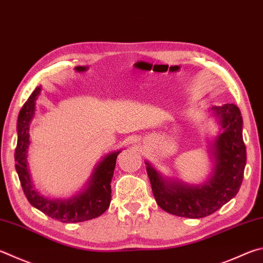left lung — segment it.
Wrapping results in <instances>:
<instances>
[{"label": "left lung", "mask_w": 263, "mask_h": 263, "mask_svg": "<svg viewBox=\"0 0 263 263\" xmlns=\"http://www.w3.org/2000/svg\"><path fill=\"white\" fill-rule=\"evenodd\" d=\"M224 132L215 141L216 165L212 178L200 186L168 184L147 163L153 195L166 213L180 217L201 218L212 215L239 191L246 165V147L242 140V117L233 103L215 107Z\"/></svg>", "instance_id": "left-lung-1"}]
</instances>
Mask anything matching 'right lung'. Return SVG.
Instances as JSON below:
<instances>
[{
  "mask_svg": "<svg viewBox=\"0 0 263 263\" xmlns=\"http://www.w3.org/2000/svg\"><path fill=\"white\" fill-rule=\"evenodd\" d=\"M39 93L40 87H36L27 101L24 103L17 121L18 139L15 151V162L24 194L32 206L48 215L49 217L59 219L63 223L84 222L98 217L107 211L111 201L110 183L119 152L112 153L100 162L87 187L76 197L68 200H49L40 197L32 187L26 165V153L30 144L28 126L34 115L35 100Z\"/></svg>",
  "mask_w": 263,
  "mask_h": 263,
  "instance_id": "obj_1",
  "label": "right lung"
}]
</instances>
